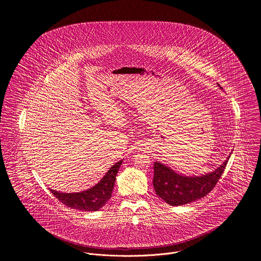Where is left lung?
Segmentation results:
<instances>
[{"mask_svg": "<svg viewBox=\"0 0 261 261\" xmlns=\"http://www.w3.org/2000/svg\"><path fill=\"white\" fill-rule=\"evenodd\" d=\"M220 87V85H218ZM220 89H222L220 87ZM230 158L218 168L200 175H184L169 166L156 161L154 163L153 185L156 194L170 205H184L204 197L218 182Z\"/></svg>", "mask_w": 261, "mask_h": 261, "instance_id": "left-lung-1", "label": "left lung"}]
</instances>
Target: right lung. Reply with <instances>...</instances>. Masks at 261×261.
<instances>
[{"label": "right lung", "instance_id": "add662e5", "mask_svg": "<svg viewBox=\"0 0 261 261\" xmlns=\"http://www.w3.org/2000/svg\"><path fill=\"white\" fill-rule=\"evenodd\" d=\"M123 163V160L118 161L111 166L105 175L98 184L88 190L74 193H65L49 189L50 192L65 205L85 212H96L100 210L111 197L117 173Z\"/></svg>", "mask_w": 261, "mask_h": 261}]
</instances>
